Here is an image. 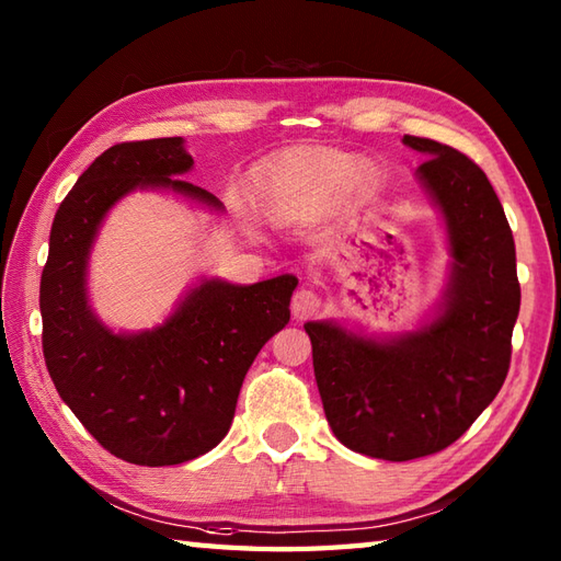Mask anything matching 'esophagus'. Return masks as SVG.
Masks as SVG:
<instances>
[{"instance_id": "esophagus-1", "label": "esophagus", "mask_w": 561, "mask_h": 561, "mask_svg": "<svg viewBox=\"0 0 561 561\" xmlns=\"http://www.w3.org/2000/svg\"><path fill=\"white\" fill-rule=\"evenodd\" d=\"M318 311H320L318 294L308 291V289H301V291L294 294V301H291V313H294V318L306 320V318H313Z\"/></svg>"}]
</instances>
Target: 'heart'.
Here are the masks:
<instances>
[{
	"label": "heart",
	"mask_w": 561,
	"mask_h": 561,
	"mask_svg": "<svg viewBox=\"0 0 561 561\" xmlns=\"http://www.w3.org/2000/svg\"><path fill=\"white\" fill-rule=\"evenodd\" d=\"M368 181L366 163L330 147H301L272 159L260 171L253 199L267 219H301L328 207L344 187Z\"/></svg>",
	"instance_id": "heart-1"
}]
</instances>
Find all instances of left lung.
I'll return each mask as SVG.
<instances>
[{
    "label": "left lung",
    "instance_id": "1",
    "mask_svg": "<svg viewBox=\"0 0 561 561\" xmlns=\"http://www.w3.org/2000/svg\"><path fill=\"white\" fill-rule=\"evenodd\" d=\"M402 145L426 157L414 175L444 219V296L420 328L392 337L337 320L304 325L332 434L396 462L444 450L496 398L520 308L514 233L484 171L434 139L404 135Z\"/></svg>",
    "mask_w": 561,
    "mask_h": 561
}]
</instances>
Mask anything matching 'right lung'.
I'll return each instance as SVG.
<instances>
[{
	"instance_id": "obj_1",
	"label": "right lung",
	"mask_w": 561,
	"mask_h": 561,
	"mask_svg": "<svg viewBox=\"0 0 561 561\" xmlns=\"http://www.w3.org/2000/svg\"><path fill=\"white\" fill-rule=\"evenodd\" d=\"M183 137L105 149L59 205L41 277L43 354L77 420L115 458L178 465L205 456L229 434L250 364L289 323L299 279L255 284L199 279L161 325L115 332L89 304V260L108 211L135 190H165L224 211L193 169Z\"/></svg>"
}]
</instances>
